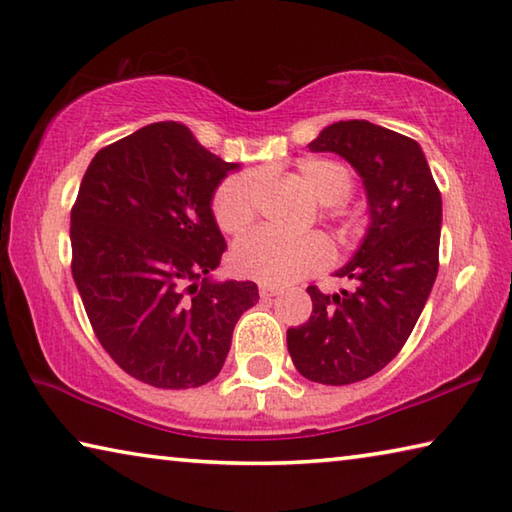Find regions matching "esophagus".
Segmentation results:
<instances>
[{
    "label": "esophagus",
    "mask_w": 512,
    "mask_h": 512,
    "mask_svg": "<svg viewBox=\"0 0 512 512\" xmlns=\"http://www.w3.org/2000/svg\"><path fill=\"white\" fill-rule=\"evenodd\" d=\"M277 293H282V287H275V284H266V282L259 284V296H262L264 300L277 296Z\"/></svg>",
    "instance_id": "1"
}]
</instances>
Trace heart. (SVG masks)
<instances>
[{"mask_svg": "<svg viewBox=\"0 0 512 512\" xmlns=\"http://www.w3.org/2000/svg\"><path fill=\"white\" fill-rule=\"evenodd\" d=\"M300 178L323 205H339L352 192L350 171L332 160H305L300 164ZM257 180V173H237L216 189L212 210L221 230L239 232L253 219ZM329 257L332 250L323 237H287L271 228L248 232L232 248V264L237 271L266 284L298 280L327 264Z\"/></svg>", "mask_w": 512, "mask_h": 512, "instance_id": "heart-1", "label": "heart"}]
</instances>
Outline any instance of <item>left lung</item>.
<instances>
[{"label": "left lung", "mask_w": 512, "mask_h": 512, "mask_svg": "<svg viewBox=\"0 0 512 512\" xmlns=\"http://www.w3.org/2000/svg\"><path fill=\"white\" fill-rule=\"evenodd\" d=\"M311 153H336L361 178L368 228L336 277L352 291L309 287L314 311L287 329L302 377L343 386L368 379L395 359L422 314L438 275L443 201L420 144L366 119L323 128Z\"/></svg>", "instance_id": "8db88e82"}]
</instances>
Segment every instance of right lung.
<instances>
[{"instance_id": "1", "label": "right lung", "mask_w": 512, "mask_h": 512, "mask_svg": "<svg viewBox=\"0 0 512 512\" xmlns=\"http://www.w3.org/2000/svg\"><path fill=\"white\" fill-rule=\"evenodd\" d=\"M225 162L178 121H158L94 155L72 210V275L112 359L155 388L219 375L255 282L216 280L225 239L212 201Z\"/></svg>"}]
</instances>
